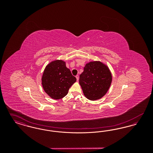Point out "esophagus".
<instances>
[{"mask_svg": "<svg viewBox=\"0 0 153 153\" xmlns=\"http://www.w3.org/2000/svg\"><path fill=\"white\" fill-rule=\"evenodd\" d=\"M76 79H77V81H78L79 79V75H76Z\"/></svg>", "mask_w": 153, "mask_h": 153, "instance_id": "34e87169", "label": "esophagus"}]
</instances>
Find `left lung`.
Returning a JSON list of instances; mask_svg holds the SVG:
<instances>
[{
    "label": "left lung",
    "instance_id": "left-lung-1",
    "mask_svg": "<svg viewBox=\"0 0 153 153\" xmlns=\"http://www.w3.org/2000/svg\"><path fill=\"white\" fill-rule=\"evenodd\" d=\"M112 80L108 66L101 61H94L86 64L80 74L79 83L86 98L94 101L106 94Z\"/></svg>",
    "mask_w": 153,
    "mask_h": 153
}]
</instances>
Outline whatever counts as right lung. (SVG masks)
<instances>
[{"label": "right lung", "mask_w": 153, "mask_h": 153, "mask_svg": "<svg viewBox=\"0 0 153 153\" xmlns=\"http://www.w3.org/2000/svg\"><path fill=\"white\" fill-rule=\"evenodd\" d=\"M41 80L45 92L51 99L58 100L68 94L76 79L66 66L64 61L56 59L45 67Z\"/></svg>", "instance_id": "right-lung-1"}]
</instances>
